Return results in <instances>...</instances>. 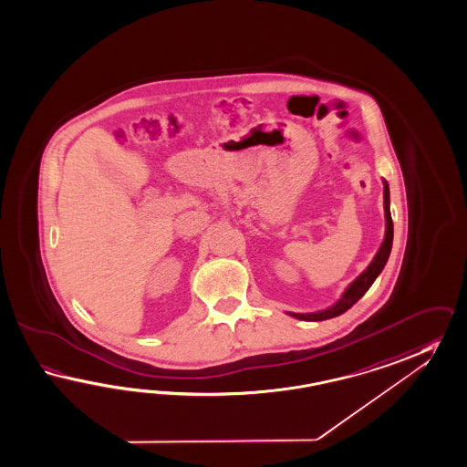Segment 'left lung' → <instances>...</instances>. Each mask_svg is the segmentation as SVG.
<instances>
[{
  "label": "left lung",
  "instance_id": "8db88e82",
  "mask_svg": "<svg viewBox=\"0 0 467 467\" xmlns=\"http://www.w3.org/2000/svg\"><path fill=\"white\" fill-rule=\"evenodd\" d=\"M384 213H386V237L379 247V251L376 254L374 261L369 264V267L362 273V275L347 287L344 296L338 299V303H335L332 308L328 310L318 311V313H308V315H301V313H291L293 317H296L299 320H308V322H322L342 315L344 311L348 310L352 305H356L359 301L360 296L371 287L374 279L383 271L384 265L388 263L391 245H393V220H391V212H389V186L384 181Z\"/></svg>",
  "mask_w": 467,
  "mask_h": 467
}]
</instances>
